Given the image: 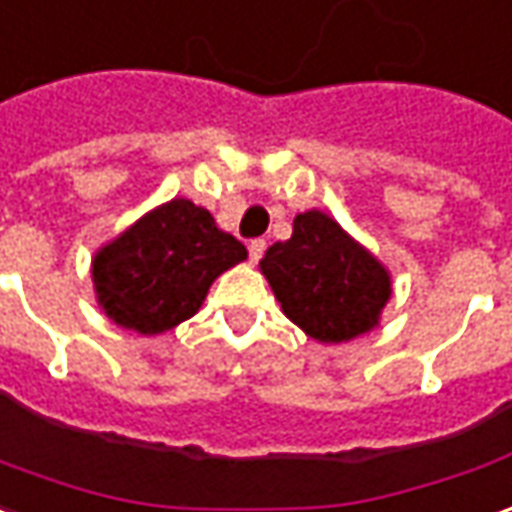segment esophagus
<instances>
[{"mask_svg":"<svg viewBox=\"0 0 512 512\" xmlns=\"http://www.w3.org/2000/svg\"><path fill=\"white\" fill-rule=\"evenodd\" d=\"M264 248H267V242H264V239H250V245H248L250 262H253V264L259 262V259L264 256Z\"/></svg>","mask_w":512,"mask_h":512,"instance_id":"obj_1","label":"esophagus"}]
</instances>
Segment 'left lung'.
Wrapping results in <instances>:
<instances>
[{"instance_id": "obj_1", "label": "left lung", "mask_w": 512, "mask_h": 512, "mask_svg": "<svg viewBox=\"0 0 512 512\" xmlns=\"http://www.w3.org/2000/svg\"><path fill=\"white\" fill-rule=\"evenodd\" d=\"M284 315L317 343H348L379 323L390 273L323 211H303L292 236L259 262Z\"/></svg>"}]
</instances>
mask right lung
Here are the masks:
<instances>
[{"label": "right lung", "mask_w": 512, "mask_h": 512, "mask_svg": "<svg viewBox=\"0 0 512 512\" xmlns=\"http://www.w3.org/2000/svg\"><path fill=\"white\" fill-rule=\"evenodd\" d=\"M242 259L245 245L209 211L175 197L97 250L91 278L116 326L161 334L195 315L214 278Z\"/></svg>", "instance_id": "add662e5"}]
</instances>
